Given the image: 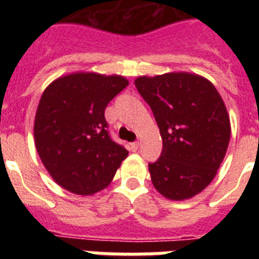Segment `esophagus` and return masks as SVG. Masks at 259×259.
Instances as JSON below:
<instances>
[{"mask_svg":"<svg viewBox=\"0 0 259 259\" xmlns=\"http://www.w3.org/2000/svg\"><path fill=\"white\" fill-rule=\"evenodd\" d=\"M139 145H140V144H139V143H137V141H136V143L130 144V148H131L132 152H136V150L139 149Z\"/></svg>","mask_w":259,"mask_h":259,"instance_id":"obj_1","label":"esophagus"}]
</instances>
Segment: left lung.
<instances>
[{
  "mask_svg": "<svg viewBox=\"0 0 259 259\" xmlns=\"http://www.w3.org/2000/svg\"><path fill=\"white\" fill-rule=\"evenodd\" d=\"M137 91L152 109L162 154L149 164L152 183L163 197L183 201L212 182L227 153L230 115L206 77L191 72L139 76Z\"/></svg>",
  "mask_w": 259,
  "mask_h": 259,
  "instance_id": "left-lung-1",
  "label": "left lung"
}]
</instances>
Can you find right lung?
<instances>
[{
  "instance_id": "right-lung-1",
  "label": "right lung",
  "mask_w": 259,
  "mask_h": 259,
  "mask_svg": "<svg viewBox=\"0 0 259 259\" xmlns=\"http://www.w3.org/2000/svg\"><path fill=\"white\" fill-rule=\"evenodd\" d=\"M127 85L120 75L80 71L45 88L35 115V146L59 187L89 196L114 179L128 150L110 139L105 109Z\"/></svg>"
}]
</instances>
